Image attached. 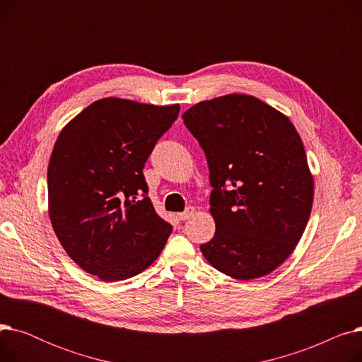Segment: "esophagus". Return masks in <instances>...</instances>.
Segmentation results:
<instances>
[{
  "mask_svg": "<svg viewBox=\"0 0 362 362\" xmlns=\"http://www.w3.org/2000/svg\"><path fill=\"white\" fill-rule=\"evenodd\" d=\"M194 214H195L194 208H192V206H187L183 213H179V214H177V217H179L180 220H187V218H191Z\"/></svg>",
  "mask_w": 362,
  "mask_h": 362,
  "instance_id": "obj_1",
  "label": "esophagus"
}]
</instances>
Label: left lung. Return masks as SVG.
Returning <instances> with one entry per match:
<instances>
[{
	"label": "left lung",
	"instance_id": "8db88e82",
	"mask_svg": "<svg viewBox=\"0 0 362 362\" xmlns=\"http://www.w3.org/2000/svg\"><path fill=\"white\" fill-rule=\"evenodd\" d=\"M210 168L214 238L205 259L238 280L276 270L305 230L314 198L303 144L291 120L252 95L230 93L185 111Z\"/></svg>",
	"mask_w": 362,
	"mask_h": 362
}]
</instances>
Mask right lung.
<instances>
[{
    "label": "right lung",
    "mask_w": 362,
    "mask_h": 362,
    "mask_svg": "<svg viewBox=\"0 0 362 362\" xmlns=\"http://www.w3.org/2000/svg\"><path fill=\"white\" fill-rule=\"evenodd\" d=\"M179 110L103 98L59 135L48 165L49 218L86 273L124 280L161 254L173 227L156 213L142 170Z\"/></svg>",
    "instance_id": "add662e5"
}]
</instances>
